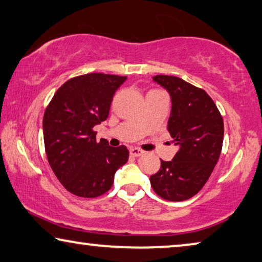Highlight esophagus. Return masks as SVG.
Instances as JSON below:
<instances>
[{"label":"esophagus","mask_w":262,"mask_h":262,"mask_svg":"<svg viewBox=\"0 0 262 262\" xmlns=\"http://www.w3.org/2000/svg\"><path fill=\"white\" fill-rule=\"evenodd\" d=\"M129 153H130L132 156H141L144 153V151L141 150V149H139V148H130Z\"/></svg>","instance_id":"1"}]
</instances>
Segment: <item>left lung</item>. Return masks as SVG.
<instances>
[{"instance_id":"1","label":"left lung","mask_w":262,"mask_h":262,"mask_svg":"<svg viewBox=\"0 0 262 262\" xmlns=\"http://www.w3.org/2000/svg\"><path fill=\"white\" fill-rule=\"evenodd\" d=\"M153 80L170 94L168 132L179 150L171 161L161 160L150 185L165 200H188L206 185L220 158L224 119L204 89L177 76L156 75Z\"/></svg>"}]
</instances>
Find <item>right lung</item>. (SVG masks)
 <instances>
[{
    "label": "right lung",
    "mask_w": 262,
    "mask_h": 262,
    "mask_svg": "<svg viewBox=\"0 0 262 262\" xmlns=\"http://www.w3.org/2000/svg\"><path fill=\"white\" fill-rule=\"evenodd\" d=\"M127 76L91 73L57 89L43 115L47 159L62 186L76 196L107 193L114 175L128 161L126 146L96 141L94 126L107 120L115 92Z\"/></svg>",
    "instance_id": "add662e5"
}]
</instances>
